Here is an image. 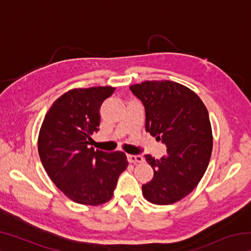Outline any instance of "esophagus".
<instances>
[{"mask_svg":"<svg viewBox=\"0 0 251 251\" xmlns=\"http://www.w3.org/2000/svg\"><path fill=\"white\" fill-rule=\"evenodd\" d=\"M127 159H128V161L131 164H137L144 161L143 156L141 155H127Z\"/></svg>","mask_w":251,"mask_h":251,"instance_id":"esophagus-1","label":"esophagus"}]
</instances>
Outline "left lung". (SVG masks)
Returning a JSON list of instances; mask_svg holds the SVG:
<instances>
[{
	"label": "left lung",
	"instance_id": "8db88e82",
	"mask_svg": "<svg viewBox=\"0 0 251 251\" xmlns=\"http://www.w3.org/2000/svg\"><path fill=\"white\" fill-rule=\"evenodd\" d=\"M129 88L145 107L146 130L167 147L160 159L145 155L154 177L143 185L144 197L155 205L179 201L195 189L209 164L208 110L196 93L172 80H146Z\"/></svg>",
	"mask_w": 251,
	"mask_h": 251
}]
</instances>
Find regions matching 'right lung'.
Here are the masks:
<instances>
[{
    "instance_id": "1",
    "label": "right lung",
    "mask_w": 251,
    "mask_h": 251,
    "mask_svg": "<svg viewBox=\"0 0 251 251\" xmlns=\"http://www.w3.org/2000/svg\"><path fill=\"white\" fill-rule=\"evenodd\" d=\"M112 86L73 88L54 101L42 123L37 147L43 167L71 201L87 206L107 202L128 166L125 152L90 147L99 130L100 108Z\"/></svg>"
}]
</instances>
